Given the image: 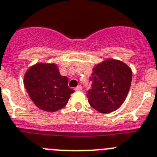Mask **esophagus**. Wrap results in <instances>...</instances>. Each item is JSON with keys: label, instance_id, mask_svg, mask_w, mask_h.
<instances>
[{"label": "esophagus", "instance_id": "esophagus-1", "mask_svg": "<svg viewBox=\"0 0 157 157\" xmlns=\"http://www.w3.org/2000/svg\"><path fill=\"white\" fill-rule=\"evenodd\" d=\"M82 89H83V88L81 85H78V86L75 88V90H76V91H81Z\"/></svg>", "mask_w": 157, "mask_h": 157}]
</instances>
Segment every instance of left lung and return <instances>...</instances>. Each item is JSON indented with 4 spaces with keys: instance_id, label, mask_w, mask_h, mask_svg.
<instances>
[{
    "instance_id": "obj_1",
    "label": "left lung",
    "mask_w": 157,
    "mask_h": 157,
    "mask_svg": "<svg viewBox=\"0 0 157 157\" xmlns=\"http://www.w3.org/2000/svg\"><path fill=\"white\" fill-rule=\"evenodd\" d=\"M89 104L100 113L116 111L124 103L132 81V70L121 61L107 59L93 68Z\"/></svg>"
}]
</instances>
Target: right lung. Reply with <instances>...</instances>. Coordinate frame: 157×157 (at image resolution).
<instances>
[{
  "label": "right lung",
  "mask_w": 157,
  "mask_h": 157,
  "mask_svg": "<svg viewBox=\"0 0 157 157\" xmlns=\"http://www.w3.org/2000/svg\"><path fill=\"white\" fill-rule=\"evenodd\" d=\"M24 86L33 103L49 112L63 108L74 92L55 64L38 63L29 68L24 75Z\"/></svg>",
  "instance_id": "add662e5"
}]
</instances>
